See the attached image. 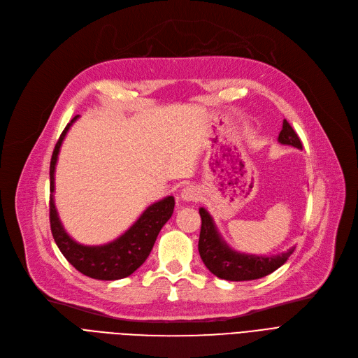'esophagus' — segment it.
Wrapping results in <instances>:
<instances>
[{"label":"esophagus","mask_w":358,"mask_h":358,"mask_svg":"<svg viewBox=\"0 0 358 358\" xmlns=\"http://www.w3.org/2000/svg\"><path fill=\"white\" fill-rule=\"evenodd\" d=\"M181 199L185 201H196L200 199V190L196 185H187L181 192Z\"/></svg>","instance_id":"34e87169"}]
</instances>
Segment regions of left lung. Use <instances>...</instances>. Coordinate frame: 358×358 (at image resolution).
<instances>
[{
    "instance_id": "obj_1",
    "label": "left lung",
    "mask_w": 358,
    "mask_h": 358,
    "mask_svg": "<svg viewBox=\"0 0 358 358\" xmlns=\"http://www.w3.org/2000/svg\"><path fill=\"white\" fill-rule=\"evenodd\" d=\"M278 142L302 149V142L287 120H283V129L278 135ZM199 213L201 216L199 252L204 266L219 278L247 281L266 277L283 266L294 251L293 247L278 255H251L236 252L222 239L209 212L204 208H200Z\"/></svg>"
}]
</instances>
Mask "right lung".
I'll use <instances>...</instances> for the list:
<instances>
[{"label":"right lung","instance_id":"right-lung-1","mask_svg":"<svg viewBox=\"0 0 358 358\" xmlns=\"http://www.w3.org/2000/svg\"><path fill=\"white\" fill-rule=\"evenodd\" d=\"M80 116H75L64 129L62 135L55 145L50 159V200L49 217L50 231L56 245L64 257L84 275L96 280H119L135 273L149 257L159 231L168 219L173 216L176 200L173 196L150 204L131 227L117 239L104 245H83L73 241L64 229L58 212L55 208V166L58 162L61 145L72 123Z\"/></svg>","mask_w":358,"mask_h":358}]
</instances>
